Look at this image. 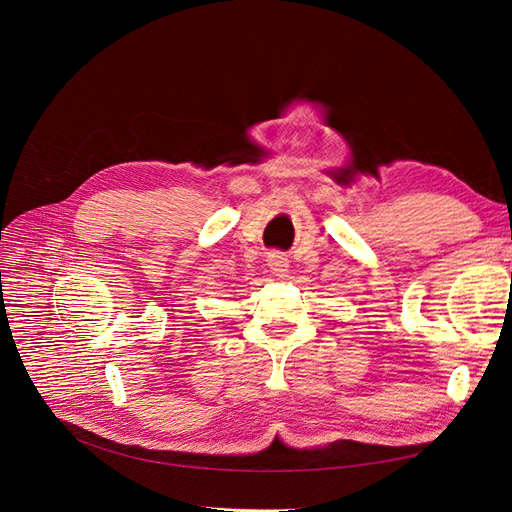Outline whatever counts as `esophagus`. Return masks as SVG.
Listing matches in <instances>:
<instances>
[{"label":"esophagus","mask_w":512,"mask_h":512,"mask_svg":"<svg viewBox=\"0 0 512 512\" xmlns=\"http://www.w3.org/2000/svg\"><path fill=\"white\" fill-rule=\"evenodd\" d=\"M267 262H269V267H271V271H273L275 275H284V273L288 271V260H286L282 254H277V252L269 254Z\"/></svg>","instance_id":"obj_1"}]
</instances>
